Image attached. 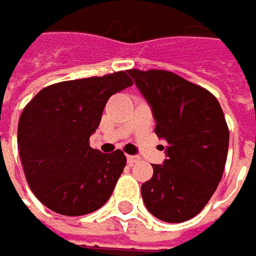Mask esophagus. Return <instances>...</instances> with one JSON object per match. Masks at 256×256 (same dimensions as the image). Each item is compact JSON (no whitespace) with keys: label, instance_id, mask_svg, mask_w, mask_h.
Instances as JSON below:
<instances>
[{"label":"esophagus","instance_id":"1","mask_svg":"<svg viewBox=\"0 0 256 256\" xmlns=\"http://www.w3.org/2000/svg\"><path fill=\"white\" fill-rule=\"evenodd\" d=\"M137 162H140V157L138 156H128V164H136Z\"/></svg>","mask_w":256,"mask_h":256}]
</instances>
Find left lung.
Instances as JSON below:
<instances>
[{
  "label": "left lung",
  "instance_id": "left-lung-1",
  "mask_svg": "<svg viewBox=\"0 0 256 256\" xmlns=\"http://www.w3.org/2000/svg\"><path fill=\"white\" fill-rule=\"evenodd\" d=\"M152 106L166 142L163 166L142 186L146 208L166 222H184L207 206L222 178L230 130L216 98L174 72L128 69Z\"/></svg>",
  "mask_w": 256,
  "mask_h": 256
}]
</instances>
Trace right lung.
Masks as SVG:
<instances>
[{
	"label": "right lung",
	"mask_w": 256,
	"mask_h": 256,
	"mask_svg": "<svg viewBox=\"0 0 256 256\" xmlns=\"http://www.w3.org/2000/svg\"><path fill=\"white\" fill-rule=\"evenodd\" d=\"M128 70L49 84L24 108L18 150L25 178L40 202L58 214L84 216L110 198L126 166L122 150L103 154L89 146L112 94L132 86Z\"/></svg>",
	"instance_id": "right-lung-1"
}]
</instances>
